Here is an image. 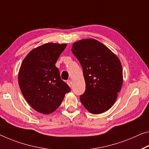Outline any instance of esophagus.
<instances>
[{
  "label": "esophagus",
  "mask_w": 149,
  "mask_h": 149,
  "mask_svg": "<svg viewBox=\"0 0 149 149\" xmlns=\"http://www.w3.org/2000/svg\"><path fill=\"white\" fill-rule=\"evenodd\" d=\"M67 83L68 84V85L70 86H71V84H72V82H71V81H70V80H68V81H67Z\"/></svg>",
  "instance_id": "34e87169"
}]
</instances>
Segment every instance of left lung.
<instances>
[{
    "label": "left lung",
    "instance_id": "8db88e82",
    "mask_svg": "<svg viewBox=\"0 0 149 149\" xmlns=\"http://www.w3.org/2000/svg\"><path fill=\"white\" fill-rule=\"evenodd\" d=\"M72 52L83 70L86 90L80 100L91 113L101 114L115 102L122 87L123 68L118 56L93 38L73 43Z\"/></svg>",
    "mask_w": 149,
    "mask_h": 149
}]
</instances>
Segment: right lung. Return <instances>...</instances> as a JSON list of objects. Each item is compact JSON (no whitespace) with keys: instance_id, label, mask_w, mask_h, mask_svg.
<instances>
[{"instance_id":"1","label":"right lung","mask_w":149,"mask_h":149,"mask_svg":"<svg viewBox=\"0 0 149 149\" xmlns=\"http://www.w3.org/2000/svg\"><path fill=\"white\" fill-rule=\"evenodd\" d=\"M67 45L49 42L39 46L27 54L20 66L18 76L20 91L38 113H52L70 91L55 66Z\"/></svg>"}]
</instances>
